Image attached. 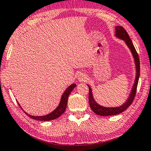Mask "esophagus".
<instances>
[{
	"label": "esophagus",
	"instance_id": "34e87169",
	"mask_svg": "<svg viewBox=\"0 0 151 151\" xmlns=\"http://www.w3.org/2000/svg\"><path fill=\"white\" fill-rule=\"evenodd\" d=\"M87 79L86 75L84 74H80L79 75V77H78V79H79V81H85Z\"/></svg>",
	"mask_w": 151,
	"mask_h": 151
}]
</instances>
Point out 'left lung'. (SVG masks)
<instances>
[{"instance_id":"obj_1","label":"left lung","mask_w":151,"mask_h":151,"mask_svg":"<svg viewBox=\"0 0 151 151\" xmlns=\"http://www.w3.org/2000/svg\"><path fill=\"white\" fill-rule=\"evenodd\" d=\"M116 35L118 37L121 38V39H123V40H125V42L127 44V45L128 46L129 48L130 49L132 53L133 56H134V58L135 64H136L137 76H136V79H135L134 84L133 86V88L132 90L130 96H129V98L128 100H127V102H125V104H123V105L119 106V107L107 108V107H104V106L99 105V104H97V102L94 100V99H93L91 88L88 86V88H89L88 100H89L90 106H91V109H92L93 112H95V113L98 114V115L102 116L117 115V114L122 113V112L124 111L125 109H127L129 106V105H131V104L132 103L133 100H134V97L136 96L137 85H138L139 75H140V61H139V55L137 52L136 49L134 48V45H133L130 37H129L128 33H127V31L125 30V28H124L123 26H116Z\"/></svg>"}]
</instances>
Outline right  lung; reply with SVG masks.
<instances>
[{"label": "right lung", "mask_w": 151, "mask_h": 151, "mask_svg": "<svg viewBox=\"0 0 151 151\" xmlns=\"http://www.w3.org/2000/svg\"><path fill=\"white\" fill-rule=\"evenodd\" d=\"M76 86L77 85L73 83V84L70 86L65 90V91L64 93L62 95L61 100H60V104H59L58 107H57L56 109L53 111V112H51V114H48V115L43 116H33L29 115V114L26 113V112H25V114H26V115L28 116V117L33 118V119L37 120V121H51V120L56 119V118L60 117V116L64 113L65 111L66 107H67V104H68V97H69L70 93H71L72 90L75 88ZM18 104H19V106H20L19 103H18Z\"/></svg>", "instance_id": "add662e5"}]
</instances>
